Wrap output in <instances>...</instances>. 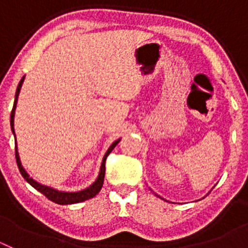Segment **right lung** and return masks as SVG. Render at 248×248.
Wrapping results in <instances>:
<instances>
[{
  "label": "right lung",
  "instance_id": "right-lung-1",
  "mask_svg": "<svg viewBox=\"0 0 248 248\" xmlns=\"http://www.w3.org/2000/svg\"><path fill=\"white\" fill-rule=\"evenodd\" d=\"M23 80H25V77H22L21 82L18 83V87H17V91H16V95H15V103H13V108L12 111H11V129H12V133L15 134V128H13V120H15V110H16V105H17V100H18V95H19V91L22 88V84H23ZM16 137V135H15ZM120 139H118L117 141H114L109 149L107 150L105 153L104 157H103V161H102V166H100V171L99 175H98L97 180L94 181L89 187H87L85 190H82V191H77V192H64V191H58V190L53 189V187H49V186H46L42 185V184L37 183L36 180H33L32 177H30V175L27 174V171L25 170V168L22 166L21 164V160H19L18 156V151H17V144H16V161H17V165H18L19 169V172L22 174V176L25 177V180L30 184L31 186H33L34 189L38 190L39 192H42L45 195L46 198L48 200L53 201V202L58 203V205H71V203H77V202H83L85 200H89V199L94 198L98 192L100 191L102 189L103 183H104V175H105V160H107V156L111 153L117 144L119 143ZM15 143H16V139H15Z\"/></svg>",
  "mask_w": 248,
  "mask_h": 248
}]
</instances>
